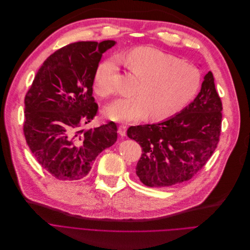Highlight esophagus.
<instances>
[{
  "label": "esophagus",
  "instance_id": "obj_1",
  "mask_svg": "<svg viewBox=\"0 0 250 250\" xmlns=\"http://www.w3.org/2000/svg\"><path fill=\"white\" fill-rule=\"evenodd\" d=\"M127 131V125H120L119 126V134L121 136H125Z\"/></svg>",
  "mask_w": 250,
  "mask_h": 250
}]
</instances>
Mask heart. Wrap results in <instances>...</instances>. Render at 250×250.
<instances>
[{"instance_id": "1", "label": "heart", "mask_w": 250, "mask_h": 250, "mask_svg": "<svg viewBox=\"0 0 250 250\" xmlns=\"http://www.w3.org/2000/svg\"><path fill=\"white\" fill-rule=\"evenodd\" d=\"M125 63L140 79L136 97L112 103L105 114L115 121H138L150 115L154 121L171 118L193 99L200 84L199 70L185 61L150 46H140L124 56ZM116 69L102 64L94 75V90L101 97L117 92Z\"/></svg>"}]
</instances>
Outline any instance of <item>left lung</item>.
<instances>
[{"label":"left lung","instance_id":"left-lung-1","mask_svg":"<svg viewBox=\"0 0 250 250\" xmlns=\"http://www.w3.org/2000/svg\"><path fill=\"white\" fill-rule=\"evenodd\" d=\"M223 104L209 72L194 101L179 114L158 124L131 126L129 138L142 153L136 175L148 187H168L191 179L217 148Z\"/></svg>","mask_w":250,"mask_h":250}]
</instances>
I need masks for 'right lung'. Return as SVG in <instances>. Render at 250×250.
<instances>
[{
    "label": "right lung",
    "instance_id": "1",
    "mask_svg": "<svg viewBox=\"0 0 250 250\" xmlns=\"http://www.w3.org/2000/svg\"><path fill=\"white\" fill-rule=\"evenodd\" d=\"M115 41L78 42L53 53L35 75L24 99V133L41 167L56 179L77 181L117 140L116 123L85 129L97 116L94 75Z\"/></svg>",
    "mask_w": 250,
    "mask_h": 250
}]
</instances>
